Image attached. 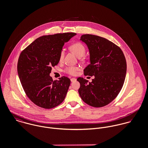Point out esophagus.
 Returning <instances> with one entry per match:
<instances>
[{"label":"esophagus","instance_id":"obj_1","mask_svg":"<svg viewBox=\"0 0 148 148\" xmlns=\"http://www.w3.org/2000/svg\"><path fill=\"white\" fill-rule=\"evenodd\" d=\"M76 79L75 78H71V81L72 82H75V81H76Z\"/></svg>","mask_w":148,"mask_h":148}]
</instances>
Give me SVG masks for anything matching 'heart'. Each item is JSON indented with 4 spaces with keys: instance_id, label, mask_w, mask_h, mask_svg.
<instances>
[{
    "instance_id": "heart-1",
    "label": "heart",
    "mask_w": 148,
    "mask_h": 148,
    "mask_svg": "<svg viewBox=\"0 0 148 148\" xmlns=\"http://www.w3.org/2000/svg\"><path fill=\"white\" fill-rule=\"evenodd\" d=\"M71 50L76 55L78 58L83 56L86 52V48L84 45L81 42H76L72 44L70 46ZM65 56V50L62 49L59 53V62H62L63 61ZM79 70V67L77 66H68L65 69L64 72L70 75H76Z\"/></svg>"
}]
</instances>
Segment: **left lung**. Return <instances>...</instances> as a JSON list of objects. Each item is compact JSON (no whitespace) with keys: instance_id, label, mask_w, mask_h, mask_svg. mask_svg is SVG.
<instances>
[{"instance_id":"1","label":"left lung","mask_w":148,"mask_h":148,"mask_svg":"<svg viewBox=\"0 0 148 148\" xmlns=\"http://www.w3.org/2000/svg\"><path fill=\"white\" fill-rule=\"evenodd\" d=\"M80 40L88 45L90 63L84 69L85 76H95L91 83L78 77L79 93L86 104L101 108L118 96L125 82L127 62L121 49L104 38L85 34Z\"/></svg>"}]
</instances>
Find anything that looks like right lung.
I'll return each mask as SVG.
<instances>
[{
    "mask_svg": "<svg viewBox=\"0 0 148 148\" xmlns=\"http://www.w3.org/2000/svg\"><path fill=\"white\" fill-rule=\"evenodd\" d=\"M76 35L66 32L42 36L21 51L17 65L18 75L24 92L35 105L51 109L63 101L71 80L62 76L53 81L49 73L52 67L59 62L64 43Z\"/></svg>",
    "mask_w": 148,
    "mask_h": 148,
    "instance_id": "obj_1",
    "label": "right lung"
}]
</instances>
